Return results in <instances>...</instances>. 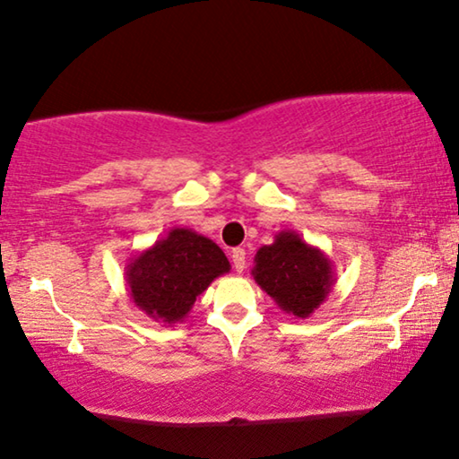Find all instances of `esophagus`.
<instances>
[{
  "instance_id": "esophagus-1",
  "label": "esophagus",
  "mask_w": 459,
  "mask_h": 459,
  "mask_svg": "<svg viewBox=\"0 0 459 459\" xmlns=\"http://www.w3.org/2000/svg\"><path fill=\"white\" fill-rule=\"evenodd\" d=\"M231 263H234L236 272L242 273L244 267H247V250H244V248L231 250Z\"/></svg>"
}]
</instances>
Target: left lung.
<instances>
[{"instance_id":"left-lung-1","label":"left lung","mask_w":459,"mask_h":459,"mask_svg":"<svg viewBox=\"0 0 459 459\" xmlns=\"http://www.w3.org/2000/svg\"><path fill=\"white\" fill-rule=\"evenodd\" d=\"M253 278L275 305L294 319H307L328 299L336 281L334 265L322 248L297 231H278L272 244L256 250Z\"/></svg>"}]
</instances>
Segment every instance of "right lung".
<instances>
[{"label":"right lung","mask_w":459,"mask_h":459,"mask_svg":"<svg viewBox=\"0 0 459 459\" xmlns=\"http://www.w3.org/2000/svg\"><path fill=\"white\" fill-rule=\"evenodd\" d=\"M231 269L228 256L209 238L173 228L125 265L129 297L154 322L181 324L212 280Z\"/></svg>","instance_id":"right-lung-1"}]
</instances>
